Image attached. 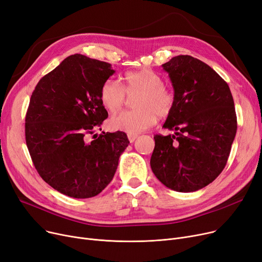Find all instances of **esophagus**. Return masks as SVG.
<instances>
[{"instance_id":"obj_1","label":"esophagus","mask_w":262,"mask_h":262,"mask_svg":"<svg viewBox=\"0 0 262 262\" xmlns=\"http://www.w3.org/2000/svg\"><path fill=\"white\" fill-rule=\"evenodd\" d=\"M128 139H129L130 143H133L136 139H138V135H135V134H129V135H128Z\"/></svg>"}]
</instances>
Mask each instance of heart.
<instances>
[{
	"instance_id": "heart-1",
	"label": "heart",
	"mask_w": 262,
	"mask_h": 262,
	"mask_svg": "<svg viewBox=\"0 0 262 262\" xmlns=\"http://www.w3.org/2000/svg\"><path fill=\"white\" fill-rule=\"evenodd\" d=\"M123 81L124 87L119 82L108 79L100 90L101 103L111 113L126 103V92L130 97L138 95L133 102L134 111L121 112L110 119L108 126L112 130L139 134L152 127L157 116L164 118L170 114L173 96L164 86V81L159 73L143 68L127 72Z\"/></svg>"
}]
</instances>
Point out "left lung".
I'll return each instance as SVG.
<instances>
[{
    "label": "left lung",
    "mask_w": 262,
    "mask_h": 262,
    "mask_svg": "<svg viewBox=\"0 0 262 262\" xmlns=\"http://www.w3.org/2000/svg\"><path fill=\"white\" fill-rule=\"evenodd\" d=\"M162 68L173 87V107L163 128L175 133L155 136L150 166L166 188L195 192L227 163L236 133L233 98L212 68L190 55L172 57Z\"/></svg>",
    "instance_id": "obj_1"
}]
</instances>
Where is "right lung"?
I'll return each instance as SVG.
<instances>
[{"instance_id":"obj_1","label":"right lung","mask_w":262,"mask_h":262,"mask_svg":"<svg viewBox=\"0 0 262 262\" xmlns=\"http://www.w3.org/2000/svg\"><path fill=\"white\" fill-rule=\"evenodd\" d=\"M114 73L105 61L74 54L41 78L32 94L26 116L31 158L40 177L69 197L102 192L130 143L121 131L89 139L107 118L100 90Z\"/></svg>"}]
</instances>
